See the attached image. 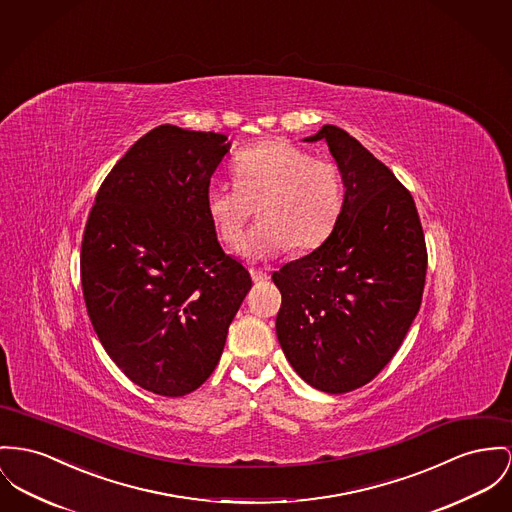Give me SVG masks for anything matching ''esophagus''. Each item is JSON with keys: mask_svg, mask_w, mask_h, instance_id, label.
Here are the masks:
<instances>
[{"mask_svg": "<svg viewBox=\"0 0 512 512\" xmlns=\"http://www.w3.org/2000/svg\"><path fill=\"white\" fill-rule=\"evenodd\" d=\"M250 275H252L254 283H262V281L270 279V273L262 272V270H250Z\"/></svg>", "mask_w": 512, "mask_h": 512, "instance_id": "esophagus-1", "label": "esophagus"}]
</instances>
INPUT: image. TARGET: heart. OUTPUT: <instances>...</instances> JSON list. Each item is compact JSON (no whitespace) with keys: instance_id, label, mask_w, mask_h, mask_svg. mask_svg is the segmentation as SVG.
<instances>
[{"instance_id":"b5f03b06","label":"heart","mask_w":512,"mask_h":512,"mask_svg":"<svg viewBox=\"0 0 512 512\" xmlns=\"http://www.w3.org/2000/svg\"><path fill=\"white\" fill-rule=\"evenodd\" d=\"M233 171L235 182L207 186L205 209L219 239L231 248L242 244L258 209L262 223L242 248L248 260L281 254L291 244L308 252L334 233L345 204L336 163L314 159L287 139H270L240 151Z\"/></svg>"}]
</instances>
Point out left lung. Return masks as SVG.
Here are the masks:
<instances>
[{"label": "left lung", "mask_w": 512, "mask_h": 512, "mask_svg": "<svg viewBox=\"0 0 512 512\" xmlns=\"http://www.w3.org/2000/svg\"><path fill=\"white\" fill-rule=\"evenodd\" d=\"M340 167L345 204L334 233L273 272L281 349L310 386L343 394L396 355L421 307L427 248L408 188L355 137L322 126Z\"/></svg>", "instance_id": "obj_1"}]
</instances>
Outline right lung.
<instances>
[{"instance_id":"obj_1","label":"right lung","mask_w":512,"mask_h":512,"mask_svg":"<svg viewBox=\"0 0 512 512\" xmlns=\"http://www.w3.org/2000/svg\"><path fill=\"white\" fill-rule=\"evenodd\" d=\"M227 136L163 124L104 178L81 242V285L110 359L137 386L184 396L215 371L252 287L205 209Z\"/></svg>"}]
</instances>
